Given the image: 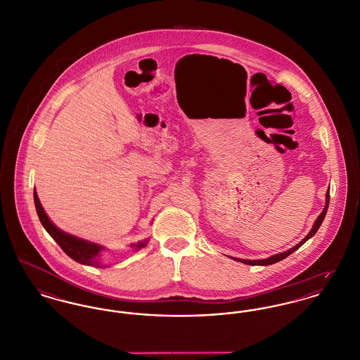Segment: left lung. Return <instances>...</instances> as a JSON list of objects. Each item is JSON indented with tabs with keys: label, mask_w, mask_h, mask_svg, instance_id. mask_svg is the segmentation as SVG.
Masks as SVG:
<instances>
[{
	"label": "left lung",
	"mask_w": 360,
	"mask_h": 360,
	"mask_svg": "<svg viewBox=\"0 0 360 360\" xmlns=\"http://www.w3.org/2000/svg\"><path fill=\"white\" fill-rule=\"evenodd\" d=\"M325 197H326V200H325V207H323V210H322V212L319 213V216L316 219V221H314V224H313V229H311L310 233H307V235H306L296 246H294V248L288 249L287 252L271 255V257H268V258H265V259H243V258H235V257H230V258H233L235 261H239V262H243V264H246V265H253V266L254 265H261V266H266V265H272V264H275V262H278V261L284 259L285 257H288L290 254L294 253L303 243H306V240H309L311 236H314L318 231V229L321 227V224H322V221H323V219H325V214H326V212H328V207H329V189L326 191V195H325Z\"/></svg>",
	"instance_id": "1"
}]
</instances>
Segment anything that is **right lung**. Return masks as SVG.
<instances>
[{
  "mask_svg": "<svg viewBox=\"0 0 360 360\" xmlns=\"http://www.w3.org/2000/svg\"><path fill=\"white\" fill-rule=\"evenodd\" d=\"M34 201H35V208H37L38 217H39L44 230L50 233V236L60 245V248L64 250L65 253L79 264L89 265V266H98V268H106V265L101 259L102 253L106 250L105 246H102L99 243L89 242L86 239L79 238L76 235L65 233L63 230H60L49 219L47 213L43 210L37 191H34ZM148 240L149 238H147L144 240H139L137 243H130V249H133L134 252H139V250H141L147 246Z\"/></svg>",
  "mask_w": 360,
  "mask_h": 360,
  "instance_id": "right-lung-1",
  "label": "right lung"
}]
</instances>
